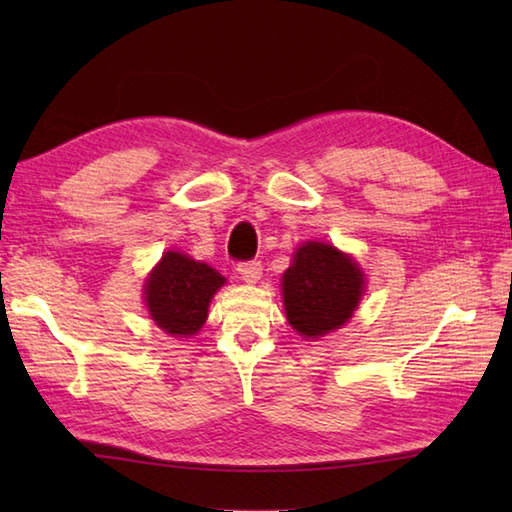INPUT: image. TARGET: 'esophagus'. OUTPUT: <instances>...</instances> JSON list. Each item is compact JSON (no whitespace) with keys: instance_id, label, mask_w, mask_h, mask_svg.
I'll use <instances>...</instances> for the list:
<instances>
[{"instance_id":"esophagus-1","label":"esophagus","mask_w":512,"mask_h":512,"mask_svg":"<svg viewBox=\"0 0 512 512\" xmlns=\"http://www.w3.org/2000/svg\"><path fill=\"white\" fill-rule=\"evenodd\" d=\"M237 273L242 275L246 284H255V281L262 277V262H257V259H250V262H239Z\"/></svg>"}]
</instances>
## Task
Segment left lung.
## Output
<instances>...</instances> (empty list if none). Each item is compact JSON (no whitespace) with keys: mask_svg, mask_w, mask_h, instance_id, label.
I'll return each instance as SVG.
<instances>
[{"mask_svg":"<svg viewBox=\"0 0 512 512\" xmlns=\"http://www.w3.org/2000/svg\"><path fill=\"white\" fill-rule=\"evenodd\" d=\"M365 288L363 273L330 244L306 242L284 275V306L292 328L317 339L352 317Z\"/></svg>","mask_w":512,"mask_h":512,"instance_id":"1","label":"left lung"}]
</instances>
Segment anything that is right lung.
Instances as JSON below:
<instances>
[{
    "mask_svg": "<svg viewBox=\"0 0 512 512\" xmlns=\"http://www.w3.org/2000/svg\"><path fill=\"white\" fill-rule=\"evenodd\" d=\"M222 284L224 277L211 266L169 250L145 284L151 319L169 334L191 336L204 325L209 303Z\"/></svg>",
    "mask_w": 512,
    "mask_h": 512,
    "instance_id": "1",
    "label": "right lung"
}]
</instances>
